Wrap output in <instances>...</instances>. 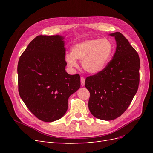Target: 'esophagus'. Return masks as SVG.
<instances>
[{
  "mask_svg": "<svg viewBox=\"0 0 153 153\" xmlns=\"http://www.w3.org/2000/svg\"><path fill=\"white\" fill-rule=\"evenodd\" d=\"M85 78L84 77H81V78H80V82H81V85L82 86H84V85H85Z\"/></svg>",
  "mask_w": 153,
  "mask_h": 153,
  "instance_id": "esophagus-1",
  "label": "esophagus"
}]
</instances>
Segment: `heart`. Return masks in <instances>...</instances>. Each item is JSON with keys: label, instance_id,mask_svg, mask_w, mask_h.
I'll list each match as a JSON object with an SVG mask.
<instances>
[{"label": "heart", "instance_id": "obj_1", "mask_svg": "<svg viewBox=\"0 0 153 153\" xmlns=\"http://www.w3.org/2000/svg\"><path fill=\"white\" fill-rule=\"evenodd\" d=\"M114 47L106 38L87 39L73 46L71 53L65 55L69 67H77L76 60L82 61L84 70L91 74L102 71L112 59Z\"/></svg>", "mask_w": 153, "mask_h": 153}]
</instances>
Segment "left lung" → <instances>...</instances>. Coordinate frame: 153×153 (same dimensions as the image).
<instances>
[{
	"instance_id": "8db88e82",
	"label": "left lung",
	"mask_w": 153,
	"mask_h": 153,
	"mask_svg": "<svg viewBox=\"0 0 153 153\" xmlns=\"http://www.w3.org/2000/svg\"><path fill=\"white\" fill-rule=\"evenodd\" d=\"M116 41L112 59L102 71L87 76L89 108L96 118L111 121L126 110L137 93L140 81V58L135 49L120 32L110 34Z\"/></svg>"
}]
</instances>
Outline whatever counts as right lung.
Listing matches in <instances>:
<instances>
[{
    "label": "right lung",
    "mask_w": 153,
    "mask_h": 153,
    "mask_svg": "<svg viewBox=\"0 0 153 153\" xmlns=\"http://www.w3.org/2000/svg\"><path fill=\"white\" fill-rule=\"evenodd\" d=\"M63 39L58 35L36 37L18 63L19 94L30 112L45 122L61 119L69 97L80 87V75L65 70Z\"/></svg>",
    "instance_id": "right-lung-1"
}]
</instances>
